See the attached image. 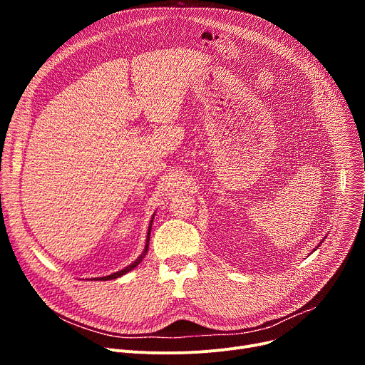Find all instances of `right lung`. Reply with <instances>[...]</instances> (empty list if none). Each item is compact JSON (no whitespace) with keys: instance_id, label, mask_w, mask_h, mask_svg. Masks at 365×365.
<instances>
[{"instance_id":"obj_1","label":"right lung","mask_w":365,"mask_h":365,"mask_svg":"<svg viewBox=\"0 0 365 365\" xmlns=\"http://www.w3.org/2000/svg\"><path fill=\"white\" fill-rule=\"evenodd\" d=\"M150 223H152V220H150ZM149 237H150V225H149V231H148V240H146V247H145V253L134 262V263H131L130 266H127V267H124L123 271H118V272H115V274H112V275H108V277H102V278H99L101 281H108V279H115V278H118V277H121V275H124V274H127V272H130L131 269H134V267H136L140 262H142V259H143V256H146V253H148V247H149ZM98 279V278H96Z\"/></svg>"}]
</instances>
